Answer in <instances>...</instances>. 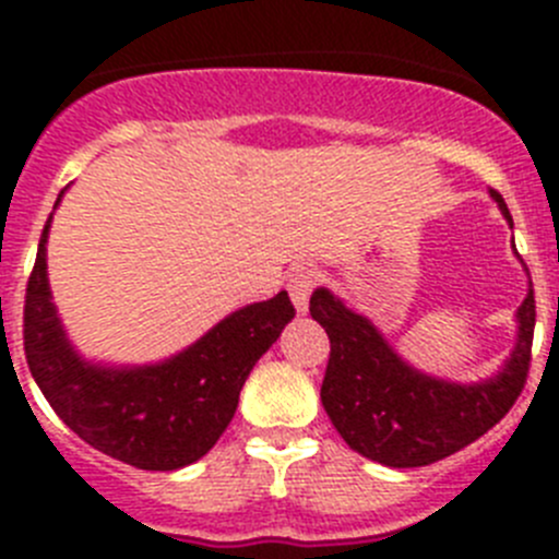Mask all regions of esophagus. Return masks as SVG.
<instances>
[{
  "label": "esophagus",
  "instance_id": "obj_1",
  "mask_svg": "<svg viewBox=\"0 0 559 559\" xmlns=\"http://www.w3.org/2000/svg\"><path fill=\"white\" fill-rule=\"evenodd\" d=\"M316 285V271L310 269H296L290 271L288 276V294H290V302L299 313H308V299H310V290Z\"/></svg>",
  "mask_w": 559,
  "mask_h": 559
}]
</instances>
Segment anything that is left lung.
<instances>
[{
  "instance_id": "1",
  "label": "left lung",
  "mask_w": 559,
  "mask_h": 559,
  "mask_svg": "<svg viewBox=\"0 0 559 559\" xmlns=\"http://www.w3.org/2000/svg\"><path fill=\"white\" fill-rule=\"evenodd\" d=\"M498 210L512 215L496 190ZM310 316L330 338L322 406L341 439L386 467H426L462 451L501 423L523 392L535 335V290L518 308V341L501 372L478 383L431 378L400 358L367 316L328 288L310 296Z\"/></svg>"
}]
</instances>
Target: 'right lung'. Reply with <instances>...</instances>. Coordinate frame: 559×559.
Wrapping results in <instances>:
<instances>
[{
	"label": "right lung",
	"instance_id": "obj_1",
	"mask_svg": "<svg viewBox=\"0 0 559 559\" xmlns=\"http://www.w3.org/2000/svg\"><path fill=\"white\" fill-rule=\"evenodd\" d=\"M49 224L52 215L24 296V355L47 403L83 442L140 471H179L199 462L235 417L254 364L296 316L288 294L235 310L159 364L103 367L75 353L52 305Z\"/></svg>",
	"mask_w": 559,
	"mask_h": 559
}]
</instances>
